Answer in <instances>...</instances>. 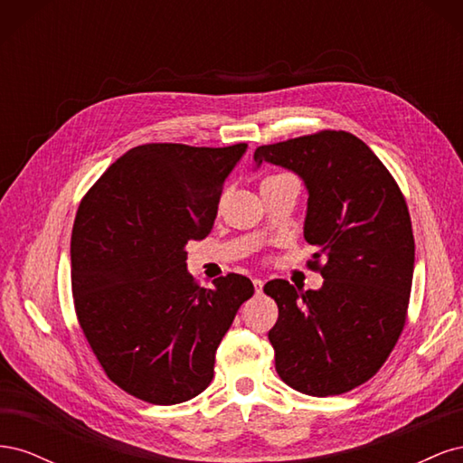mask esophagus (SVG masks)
Masks as SVG:
<instances>
[{
  "mask_svg": "<svg viewBox=\"0 0 463 463\" xmlns=\"http://www.w3.org/2000/svg\"><path fill=\"white\" fill-rule=\"evenodd\" d=\"M253 284H255V291H257V293H262L264 279H260V278H255V279H253Z\"/></svg>",
  "mask_w": 463,
  "mask_h": 463,
  "instance_id": "obj_1",
  "label": "esophagus"
}]
</instances>
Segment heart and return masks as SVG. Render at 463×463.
<instances>
[{"label": "heart", "mask_w": 463, "mask_h": 463, "mask_svg": "<svg viewBox=\"0 0 463 463\" xmlns=\"http://www.w3.org/2000/svg\"><path fill=\"white\" fill-rule=\"evenodd\" d=\"M272 177H274V175H272Z\"/></svg>", "instance_id": "1"}]
</instances>
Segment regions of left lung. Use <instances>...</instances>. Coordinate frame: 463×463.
<instances>
[{"instance_id": "1", "label": "left lung", "mask_w": 463, "mask_h": 463, "mask_svg": "<svg viewBox=\"0 0 463 463\" xmlns=\"http://www.w3.org/2000/svg\"><path fill=\"white\" fill-rule=\"evenodd\" d=\"M255 162L305 181L303 235L318 247L309 266L325 278L320 289L301 291L286 279L264 286L278 305L269 332L276 371L303 394H344L376 374L403 330L415 262L408 204L386 165L347 131L264 145Z\"/></svg>"}]
</instances>
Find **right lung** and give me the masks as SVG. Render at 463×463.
<instances>
[{"label": "right lung", "mask_w": 463, "mask_h": 463, "mask_svg": "<svg viewBox=\"0 0 463 463\" xmlns=\"http://www.w3.org/2000/svg\"><path fill=\"white\" fill-rule=\"evenodd\" d=\"M245 143L135 146L82 197L71 233V288L82 334L111 383L156 405L199 396L247 276L201 288L185 245L213 232L223 181Z\"/></svg>", "instance_id": "add662e5"}]
</instances>
